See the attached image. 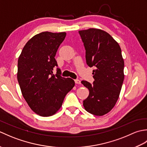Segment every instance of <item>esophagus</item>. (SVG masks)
Instances as JSON below:
<instances>
[{
    "mask_svg": "<svg viewBox=\"0 0 147 147\" xmlns=\"http://www.w3.org/2000/svg\"><path fill=\"white\" fill-rule=\"evenodd\" d=\"M74 82H75L76 84H81V81L80 80H74Z\"/></svg>",
    "mask_w": 147,
    "mask_h": 147,
    "instance_id": "esophagus-1",
    "label": "esophagus"
}]
</instances>
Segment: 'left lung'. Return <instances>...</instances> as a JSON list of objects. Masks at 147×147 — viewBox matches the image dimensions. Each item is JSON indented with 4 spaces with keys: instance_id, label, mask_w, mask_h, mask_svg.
<instances>
[{
    "instance_id": "1",
    "label": "left lung",
    "mask_w": 147,
    "mask_h": 147,
    "mask_svg": "<svg viewBox=\"0 0 147 147\" xmlns=\"http://www.w3.org/2000/svg\"><path fill=\"white\" fill-rule=\"evenodd\" d=\"M86 51V61L94 66L93 83L83 80L89 90L83 106L89 113L102 116L110 112L119 96L124 78V59L119 45L104 30L90 28L79 31Z\"/></svg>"
}]
</instances>
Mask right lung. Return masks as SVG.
Returning a JSON list of instances; mask_svg holds the SVG:
<instances>
[{
  "mask_svg": "<svg viewBox=\"0 0 147 147\" xmlns=\"http://www.w3.org/2000/svg\"><path fill=\"white\" fill-rule=\"evenodd\" d=\"M66 33L44 32L33 36L24 45L18 62L17 78L22 95L36 114L43 117L55 114L74 81L63 78L57 69L55 56Z\"/></svg>",
  "mask_w": 147,
  "mask_h": 147,
  "instance_id": "1",
  "label": "right lung"
}]
</instances>
